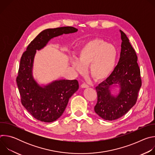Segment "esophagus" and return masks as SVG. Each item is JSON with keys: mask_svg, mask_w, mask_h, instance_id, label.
Instances as JSON below:
<instances>
[{"mask_svg": "<svg viewBox=\"0 0 155 155\" xmlns=\"http://www.w3.org/2000/svg\"><path fill=\"white\" fill-rule=\"evenodd\" d=\"M81 87L82 88H86V87H89V86H88V85H87V84H86V83H83V84H81Z\"/></svg>", "mask_w": 155, "mask_h": 155, "instance_id": "1", "label": "esophagus"}]
</instances>
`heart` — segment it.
<instances>
[{
	"instance_id": "b5f03b06",
	"label": "heart",
	"mask_w": 155,
	"mask_h": 155,
	"mask_svg": "<svg viewBox=\"0 0 155 155\" xmlns=\"http://www.w3.org/2000/svg\"><path fill=\"white\" fill-rule=\"evenodd\" d=\"M117 57L118 51L113 44L94 38L86 41L80 48L78 59L72 61V65L80 74H84L90 65L92 77L97 81H102L113 72Z\"/></svg>"
}]
</instances>
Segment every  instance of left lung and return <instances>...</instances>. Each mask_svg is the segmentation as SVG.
I'll return each mask as SVG.
<instances>
[{"instance_id":"obj_1","label":"left lung","mask_w":155,"mask_h":155,"mask_svg":"<svg viewBox=\"0 0 155 155\" xmlns=\"http://www.w3.org/2000/svg\"><path fill=\"white\" fill-rule=\"evenodd\" d=\"M121 49L120 58L113 72L96 87L97 102L95 112L105 120L112 121L124 115L137 101L142 85L137 56L126 35L120 30ZM120 86V92L111 94L113 86Z\"/></svg>"}]
</instances>
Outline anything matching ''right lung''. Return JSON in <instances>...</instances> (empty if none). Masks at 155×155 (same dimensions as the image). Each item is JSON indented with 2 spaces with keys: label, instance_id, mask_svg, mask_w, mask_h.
<instances>
[{
  "label": "right lung",
  "instance_id": "add662e5",
  "mask_svg": "<svg viewBox=\"0 0 155 155\" xmlns=\"http://www.w3.org/2000/svg\"><path fill=\"white\" fill-rule=\"evenodd\" d=\"M77 31L71 26L44 30L30 43L21 58L16 77L21 101L28 112L39 121L50 123L58 119L64 112L69 98L78 90L79 84L77 80H59L40 86L32 75L36 50L45 47L54 37Z\"/></svg>",
  "mask_w": 155,
  "mask_h": 155
}]
</instances>
